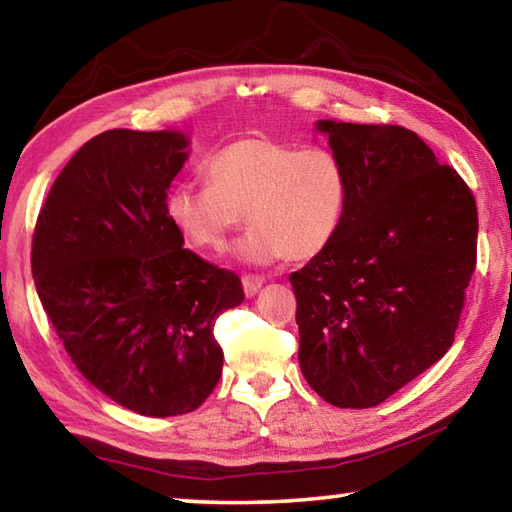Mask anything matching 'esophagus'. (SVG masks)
Masks as SVG:
<instances>
[{"mask_svg": "<svg viewBox=\"0 0 512 512\" xmlns=\"http://www.w3.org/2000/svg\"><path fill=\"white\" fill-rule=\"evenodd\" d=\"M241 284H244L246 298H253V296H257V291L262 289L264 277L262 275H244L241 277Z\"/></svg>", "mask_w": 512, "mask_h": 512, "instance_id": "esophagus-1", "label": "esophagus"}]
</instances>
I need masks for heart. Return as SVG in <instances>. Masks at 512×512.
<instances>
[{
  "mask_svg": "<svg viewBox=\"0 0 512 512\" xmlns=\"http://www.w3.org/2000/svg\"><path fill=\"white\" fill-rule=\"evenodd\" d=\"M205 173L207 185L180 183L167 196L171 225L203 253H221L244 214L250 230L235 246L239 262L309 259L332 244L348 212V169L323 146L241 137L214 151Z\"/></svg>",
  "mask_w": 512,
  "mask_h": 512,
  "instance_id": "heart-1",
  "label": "heart"
}]
</instances>
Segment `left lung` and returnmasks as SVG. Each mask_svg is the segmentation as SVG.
<instances>
[{"instance_id":"1","label":"left lung","mask_w":512,"mask_h":512,"mask_svg":"<svg viewBox=\"0 0 512 512\" xmlns=\"http://www.w3.org/2000/svg\"><path fill=\"white\" fill-rule=\"evenodd\" d=\"M343 160L350 203L339 235L291 273L307 384L368 409L452 348L476 264V203L413 131L320 119Z\"/></svg>"}]
</instances>
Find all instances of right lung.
<instances>
[{"mask_svg":"<svg viewBox=\"0 0 512 512\" xmlns=\"http://www.w3.org/2000/svg\"><path fill=\"white\" fill-rule=\"evenodd\" d=\"M187 146L173 128L92 137L60 171L33 232V280L74 366L149 418L205 402L223 370L214 320L244 302L239 277L183 248L167 216Z\"/></svg>","mask_w":512,"mask_h":512,"instance_id":"1","label":"right lung"}]
</instances>
